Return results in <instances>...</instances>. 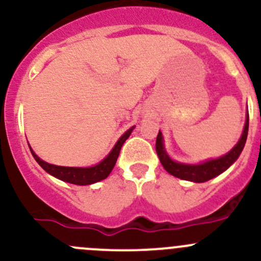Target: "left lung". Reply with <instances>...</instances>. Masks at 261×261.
Instances as JSON below:
<instances>
[{"mask_svg":"<svg viewBox=\"0 0 261 261\" xmlns=\"http://www.w3.org/2000/svg\"><path fill=\"white\" fill-rule=\"evenodd\" d=\"M247 132H249V114H247L246 123H245L244 132L240 138L239 143L231 149L227 154L219 157L217 160H211V161L204 162L200 165H185L175 162L170 159L166 154L164 148V142H162V134L159 132L156 138V152L159 156L160 161H161L162 166L166 170L169 174L172 176L179 177L182 180H189V181L194 182H205L208 180L213 179V177L218 176L223 171H226L237 159H239L240 153L244 149L245 143H246Z\"/></svg>","mask_w":261,"mask_h":261,"instance_id":"1","label":"left lung"}]
</instances>
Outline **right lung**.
Here are the masks:
<instances>
[{
	"label": "right lung",
	"instance_id": "obj_1",
	"mask_svg": "<svg viewBox=\"0 0 261 261\" xmlns=\"http://www.w3.org/2000/svg\"><path fill=\"white\" fill-rule=\"evenodd\" d=\"M133 128L128 129L119 138V141L117 142V144L114 146V148L112 149L109 154H108L107 159L102 160L100 164H97L96 166L92 167H66V166H56V165H50L48 162L40 160L34 152L32 151L33 156H34L35 161L45 170L48 174L53 175L54 177L59 180H63L66 182H71V184L76 185H89L94 184V182L100 181V180H104L109 176V174L112 172L113 167L115 166V162H117L118 156H119L120 148H122L123 143L128 139V137L130 136Z\"/></svg>",
	"mask_w": 261,
	"mask_h": 261
}]
</instances>
